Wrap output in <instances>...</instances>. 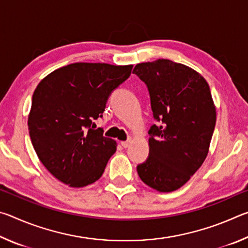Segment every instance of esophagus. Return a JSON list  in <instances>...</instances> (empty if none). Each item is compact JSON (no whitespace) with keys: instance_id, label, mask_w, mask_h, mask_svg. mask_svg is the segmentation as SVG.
Instances as JSON below:
<instances>
[{"instance_id":"esophagus-1","label":"esophagus","mask_w":248,"mask_h":248,"mask_svg":"<svg viewBox=\"0 0 248 248\" xmlns=\"http://www.w3.org/2000/svg\"><path fill=\"white\" fill-rule=\"evenodd\" d=\"M121 145H123L124 149H125V148H128V146L130 145V140H127V141H123V142H121Z\"/></svg>"}]
</instances>
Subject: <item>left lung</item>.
I'll use <instances>...</instances> for the list:
<instances>
[{"label": "left lung", "instance_id": "left-lung-1", "mask_svg": "<svg viewBox=\"0 0 248 248\" xmlns=\"http://www.w3.org/2000/svg\"><path fill=\"white\" fill-rule=\"evenodd\" d=\"M149 90L157 121L149 130V157L137 166L142 182L170 192L186 184L208 155L216 107L205 79L167 59L144 62L132 71Z\"/></svg>", "mask_w": 248, "mask_h": 248}]
</instances>
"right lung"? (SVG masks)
I'll return each instance as SVG.
<instances>
[{"mask_svg":"<svg viewBox=\"0 0 248 248\" xmlns=\"http://www.w3.org/2000/svg\"><path fill=\"white\" fill-rule=\"evenodd\" d=\"M132 65L72 63L47 75L33 92L29 136L44 166L71 187L95 183L116 142L95 129L109 96L131 74Z\"/></svg>","mask_w":248,"mask_h":248,"instance_id":"1","label":"right lung"}]
</instances>
